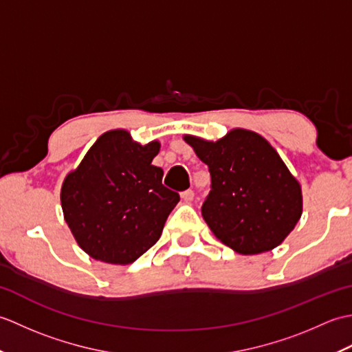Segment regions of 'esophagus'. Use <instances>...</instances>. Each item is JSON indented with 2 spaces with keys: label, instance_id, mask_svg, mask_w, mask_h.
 <instances>
[{
  "label": "esophagus",
  "instance_id": "34e87169",
  "mask_svg": "<svg viewBox=\"0 0 352 352\" xmlns=\"http://www.w3.org/2000/svg\"><path fill=\"white\" fill-rule=\"evenodd\" d=\"M193 197H195V193H193L192 189H188V190L182 192V199L186 201V203H189V201H192Z\"/></svg>",
  "mask_w": 352,
  "mask_h": 352
}]
</instances>
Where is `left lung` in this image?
Returning a JSON list of instances; mask_svg holds the SVG:
<instances>
[{
	"label": "left lung",
	"instance_id": "1",
	"mask_svg": "<svg viewBox=\"0 0 352 352\" xmlns=\"http://www.w3.org/2000/svg\"><path fill=\"white\" fill-rule=\"evenodd\" d=\"M184 140L208 166L210 192L201 213L213 234L239 254L271 251L302 213L301 186L260 134L236 129L218 142Z\"/></svg>",
	"mask_w": 352,
	"mask_h": 352
}]
</instances>
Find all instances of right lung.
I'll return each instance as SVG.
<instances>
[{
	"instance_id": "obj_1",
	"label": "right lung",
	"mask_w": 352,
	"mask_h": 352,
	"mask_svg": "<svg viewBox=\"0 0 352 352\" xmlns=\"http://www.w3.org/2000/svg\"><path fill=\"white\" fill-rule=\"evenodd\" d=\"M159 149V142L140 145L124 130L107 131L65 178V221L92 258L129 265L160 239L180 195L151 163Z\"/></svg>"
}]
</instances>
